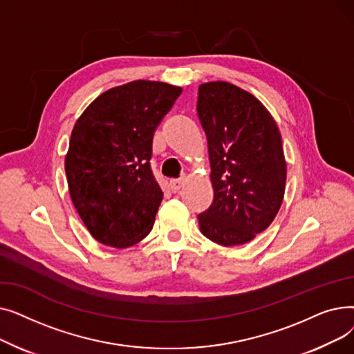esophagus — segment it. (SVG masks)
<instances>
[{"mask_svg": "<svg viewBox=\"0 0 354 354\" xmlns=\"http://www.w3.org/2000/svg\"><path fill=\"white\" fill-rule=\"evenodd\" d=\"M182 187H183V179H174V180L169 182V188H171V191H172L174 194L179 192Z\"/></svg>", "mask_w": 354, "mask_h": 354, "instance_id": "1", "label": "esophagus"}]
</instances>
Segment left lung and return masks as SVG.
Here are the masks:
<instances>
[{
  "mask_svg": "<svg viewBox=\"0 0 354 354\" xmlns=\"http://www.w3.org/2000/svg\"><path fill=\"white\" fill-rule=\"evenodd\" d=\"M198 118L208 140L214 201L198 215L214 243L247 244L280 209L287 178L280 130L251 93L227 82L203 83Z\"/></svg>",
  "mask_w": 354,
  "mask_h": 354,
  "instance_id": "8db88e82",
  "label": "left lung"
}]
</instances>
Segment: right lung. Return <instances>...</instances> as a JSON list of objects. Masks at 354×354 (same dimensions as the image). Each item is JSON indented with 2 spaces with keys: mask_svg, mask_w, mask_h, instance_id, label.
<instances>
[{
  "mask_svg": "<svg viewBox=\"0 0 354 354\" xmlns=\"http://www.w3.org/2000/svg\"><path fill=\"white\" fill-rule=\"evenodd\" d=\"M182 93L136 80L93 100L73 127L64 167L73 205L99 243L127 248L152 231L163 192L151 169L155 130Z\"/></svg>",
  "mask_w": 354,
  "mask_h": 354,
  "instance_id": "obj_1",
  "label": "right lung"
}]
</instances>
